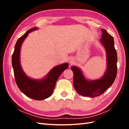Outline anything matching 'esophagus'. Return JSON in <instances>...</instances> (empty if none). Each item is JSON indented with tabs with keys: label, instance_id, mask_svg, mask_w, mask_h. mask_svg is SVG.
Returning <instances> with one entry per match:
<instances>
[{
	"label": "esophagus",
	"instance_id": "esophagus-1",
	"mask_svg": "<svg viewBox=\"0 0 129 129\" xmlns=\"http://www.w3.org/2000/svg\"><path fill=\"white\" fill-rule=\"evenodd\" d=\"M69 63H70V64H72L73 63V61L72 60H69Z\"/></svg>",
	"mask_w": 129,
	"mask_h": 129
}]
</instances>
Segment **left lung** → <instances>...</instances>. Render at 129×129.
<instances>
[{
    "label": "left lung",
    "instance_id": "8db88e82",
    "mask_svg": "<svg viewBox=\"0 0 129 129\" xmlns=\"http://www.w3.org/2000/svg\"><path fill=\"white\" fill-rule=\"evenodd\" d=\"M100 39L107 54V68L103 76L98 80H87L81 69L72 66L74 74V87L79 94L83 96L94 97L102 94L114 83L117 75V55L115 48L114 38L104 29Z\"/></svg>",
    "mask_w": 129,
    "mask_h": 129
}]
</instances>
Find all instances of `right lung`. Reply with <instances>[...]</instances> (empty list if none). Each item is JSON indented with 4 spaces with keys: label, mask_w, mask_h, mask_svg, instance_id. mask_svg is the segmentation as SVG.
Segmentation results:
<instances>
[{
    "label": "right lung",
    "mask_w": 129,
    "mask_h": 129,
    "mask_svg": "<svg viewBox=\"0 0 129 129\" xmlns=\"http://www.w3.org/2000/svg\"><path fill=\"white\" fill-rule=\"evenodd\" d=\"M37 27L29 29L16 42L12 56V64L13 68L15 82L20 91L27 97L36 100H42L52 95L56 81L62 73L68 68V64L64 63L51 69L43 79L34 80L25 74L20 63V53L23 41L28 34L37 29Z\"/></svg>",
    "instance_id": "add662e5"
}]
</instances>
